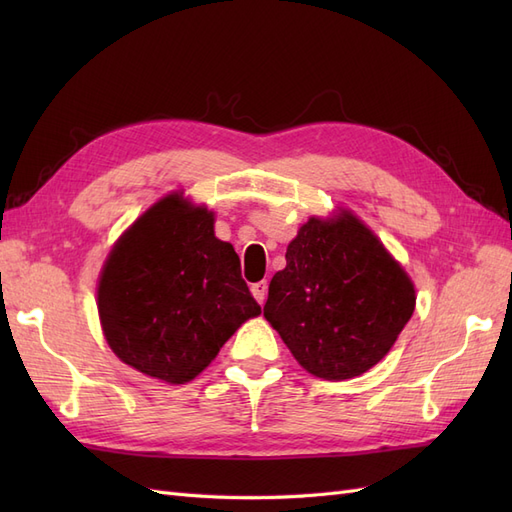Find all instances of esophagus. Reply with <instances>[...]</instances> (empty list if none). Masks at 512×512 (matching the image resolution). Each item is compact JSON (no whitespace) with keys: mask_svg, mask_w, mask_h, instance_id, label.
<instances>
[{"mask_svg":"<svg viewBox=\"0 0 512 512\" xmlns=\"http://www.w3.org/2000/svg\"><path fill=\"white\" fill-rule=\"evenodd\" d=\"M252 294H254V299L262 305L265 303V297H267V282H256V284H252Z\"/></svg>","mask_w":512,"mask_h":512,"instance_id":"1","label":"esophagus"}]
</instances>
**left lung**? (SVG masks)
<instances>
[{
    "mask_svg": "<svg viewBox=\"0 0 512 512\" xmlns=\"http://www.w3.org/2000/svg\"><path fill=\"white\" fill-rule=\"evenodd\" d=\"M414 284L356 215L309 218L269 284L265 318L309 374L348 380L384 359L412 318Z\"/></svg>",
    "mask_w": 512,
    "mask_h": 512,
    "instance_id": "1",
    "label": "left lung"
}]
</instances>
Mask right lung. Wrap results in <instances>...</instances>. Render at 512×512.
Instances as JSON below:
<instances>
[{"label": "right lung", "instance_id": "1", "mask_svg": "<svg viewBox=\"0 0 512 512\" xmlns=\"http://www.w3.org/2000/svg\"><path fill=\"white\" fill-rule=\"evenodd\" d=\"M108 346L145 376L194 380L245 320L260 314L213 211L168 194L115 243L98 284Z\"/></svg>", "mask_w": 512, "mask_h": 512}]
</instances>
